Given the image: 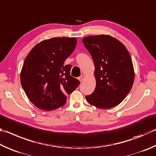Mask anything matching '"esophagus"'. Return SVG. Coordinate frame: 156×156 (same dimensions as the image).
<instances>
[{"label": "esophagus", "mask_w": 156, "mask_h": 156, "mask_svg": "<svg viewBox=\"0 0 156 156\" xmlns=\"http://www.w3.org/2000/svg\"><path fill=\"white\" fill-rule=\"evenodd\" d=\"M84 78H85V76L81 75L80 76V77H79V80H80V81H82L84 80Z\"/></svg>", "instance_id": "34e87169"}]
</instances>
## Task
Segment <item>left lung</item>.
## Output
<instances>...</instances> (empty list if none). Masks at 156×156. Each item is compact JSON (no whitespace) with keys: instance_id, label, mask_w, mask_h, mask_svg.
<instances>
[{"instance_id":"1","label":"left lung","mask_w":156,"mask_h":156,"mask_svg":"<svg viewBox=\"0 0 156 156\" xmlns=\"http://www.w3.org/2000/svg\"><path fill=\"white\" fill-rule=\"evenodd\" d=\"M82 41L93 59L97 81L94 92L86 96L87 101L102 109L119 105L130 92L134 80L129 52L110 35H92Z\"/></svg>"}]
</instances>
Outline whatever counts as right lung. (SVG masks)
I'll list each match as a JSON object with an SVG mask.
<instances>
[{"label": "right lung", "instance_id": "right-lung-1", "mask_svg": "<svg viewBox=\"0 0 156 156\" xmlns=\"http://www.w3.org/2000/svg\"><path fill=\"white\" fill-rule=\"evenodd\" d=\"M75 37H53L35 45L27 56L20 73L22 86L29 99L41 110L62 107L80 81L71 76L64 61L76 47Z\"/></svg>", "mask_w": 156, "mask_h": 156}]
</instances>
